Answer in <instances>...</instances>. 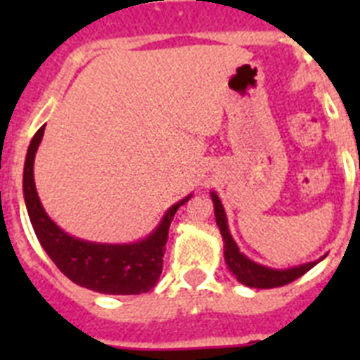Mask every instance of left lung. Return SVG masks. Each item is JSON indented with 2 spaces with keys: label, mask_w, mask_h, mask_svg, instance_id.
<instances>
[{
  "label": "left lung",
  "mask_w": 360,
  "mask_h": 360,
  "mask_svg": "<svg viewBox=\"0 0 360 360\" xmlns=\"http://www.w3.org/2000/svg\"><path fill=\"white\" fill-rule=\"evenodd\" d=\"M211 200H213L214 205L217 226H219L220 236L224 239L226 265H228L231 274L239 280L240 284L248 285V288H259V290H269V288H278V285L290 284V282L297 280L299 276H302L307 271H310L316 263H319L325 257L321 256L316 262L302 263V265L290 269H273L267 267V265H262V263L252 262L250 257H246L239 250V246H237V243L231 237L230 228H228V219H226V211L222 207L220 198L217 196V192H211Z\"/></svg>",
  "instance_id": "8db88e82"
}]
</instances>
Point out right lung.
Returning a JSON list of instances; mask_svg holds the SVG:
<instances>
[{
    "label": "right lung",
    "instance_id": "right-lung-1",
    "mask_svg": "<svg viewBox=\"0 0 360 360\" xmlns=\"http://www.w3.org/2000/svg\"><path fill=\"white\" fill-rule=\"evenodd\" d=\"M44 127L33 136L24 164V202L35 236L61 273L75 284L106 295H140L157 284L162 273V257L174 214L192 194L164 213L162 220L146 239L124 245L91 243L63 231L42 207L33 179L35 153L41 146Z\"/></svg>",
    "mask_w": 360,
    "mask_h": 360
}]
</instances>
